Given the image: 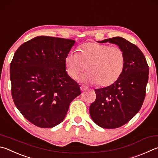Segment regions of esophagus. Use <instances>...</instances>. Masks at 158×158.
<instances>
[{
    "instance_id": "34e87169",
    "label": "esophagus",
    "mask_w": 158,
    "mask_h": 158,
    "mask_svg": "<svg viewBox=\"0 0 158 158\" xmlns=\"http://www.w3.org/2000/svg\"><path fill=\"white\" fill-rule=\"evenodd\" d=\"M80 89H81V91L84 92V91H86V90H88V88H87V87H85V86H84V85H81V86L80 87Z\"/></svg>"
}]
</instances>
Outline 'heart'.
Returning a JSON list of instances; mask_svg holds the SVG:
<instances>
[{
    "label": "heart",
    "mask_w": 158,
    "mask_h": 158,
    "mask_svg": "<svg viewBox=\"0 0 158 158\" xmlns=\"http://www.w3.org/2000/svg\"><path fill=\"white\" fill-rule=\"evenodd\" d=\"M64 63L66 73L73 79H76L87 66L88 73L81 77V81L108 86L122 75L126 58L119 47L89 42L79 48L78 54L68 53Z\"/></svg>",
    "instance_id": "obj_1"
}]
</instances>
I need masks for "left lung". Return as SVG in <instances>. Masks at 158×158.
<instances>
[{
  "label": "left lung",
  "mask_w": 158,
  "mask_h": 158,
  "mask_svg": "<svg viewBox=\"0 0 158 158\" xmlns=\"http://www.w3.org/2000/svg\"><path fill=\"white\" fill-rule=\"evenodd\" d=\"M98 42L116 44L125 54L126 64L122 75L109 86L94 90L96 99L89 110L96 124L113 129L127 124L139 111L145 98L149 68L139 48L122 37Z\"/></svg>",
  "instance_id": "8db88e82"
}]
</instances>
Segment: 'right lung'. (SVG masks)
I'll return each instance as SVG.
<instances>
[{
    "label": "right lung",
    "mask_w": 158,
    "mask_h": 158,
    "mask_svg": "<svg viewBox=\"0 0 158 158\" xmlns=\"http://www.w3.org/2000/svg\"><path fill=\"white\" fill-rule=\"evenodd\" d=\"M74 44L72 39L39 36L14 54L10 64L11 95L18 110L36 127L59 124L71 102L81 94L64 63Z\"/></svg>",
    "instance_id": "obj_1"
}]
</instances>
